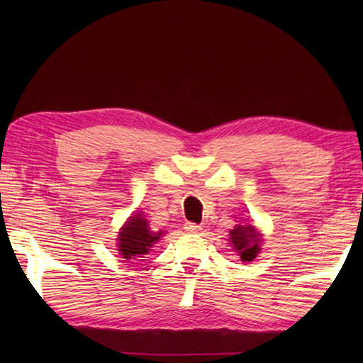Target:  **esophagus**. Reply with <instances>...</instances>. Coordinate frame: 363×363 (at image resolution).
<instances>
[{
	"instance_id": "34e87169",
	"label": "esophagus",
	"mask_w": 363,
	"mask_h": 363,
	"mask_svg": "<svg viewBox=\"0 0 363 363\" xmlns=\"http://www.w3.org/2000/svg\"><path fill=\"white\" fill-rule=\"evenodd\" d=\"M186 230L187 233H199V230H201V226L196 225V223H186Z\"/></svg>"
}]
</instances>
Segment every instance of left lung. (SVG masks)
<instances>
[{
    "instance_id": "1",
    "label": "left lung",
    "mask_w": 363,
    "mask_h": 363,
    "mask_svg": "<svg viewBox=\"0 0 363 363\" xmlns=\"http://www.w3.org/2000/svg\"><path fill=\"white\" fill-rule=\"evenodd\" d=\"M230 243L234 250L240 254V259L245 262H252L260 252L262 235L252 225H238L229 233Z\"/></svg>"
}]
</instances>
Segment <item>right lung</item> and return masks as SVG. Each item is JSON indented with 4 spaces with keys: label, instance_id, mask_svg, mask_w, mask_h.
I'll list each match as a JSON object with an SVG mask.
<instances>
[{
    "label": "right lung",
    "instance_id": "obj_1",
    "mask_svg": "<svg viewBox=\"0 0 363 363\" xmlns=\"http://www.w3.org/2000/svg\"><path fill=\"white\" fill-rule=\"evenodd\" d=\"M160 235H164L162 230L152 233L145 215L135 212L120 229L117 238L118 252L128 260L143 257V254H148L151 246L160 240Z\"/></svg>",
    "mask_w": 363,
    "mask_h": 363
}]
</instances>
